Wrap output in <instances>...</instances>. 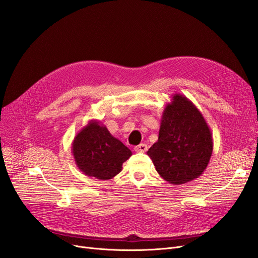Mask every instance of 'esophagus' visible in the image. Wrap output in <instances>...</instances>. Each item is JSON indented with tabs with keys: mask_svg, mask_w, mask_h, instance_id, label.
<instances>
[{
	"mask_svg": "<svg viewBox=\"0 0 258 258\" xmlns=\"http://www.w3.org/2000/svg\"><path fill=\"white\" fill-rule=\"evenodd\" d=\"M135 151L138 152V153H145L147 151V145L144 144V143L139 144L138 146L135 147Z\"/></svg>",
	"mask_w": 258,
	"mask_h": 258,
	"instance_id": "obj_1",
	"label": "esophagus"
}]
</instances>
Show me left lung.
<instances>
[{
	"instance_id": "obj_1",
	"label": "left lung",
	"mask_w": 258,
	"mask_h": 258,
	"mask_svg": "<svg viewBox=\"0 0 258 258\" xmlns=\"http://www.w3.org/2000/svg\"><path fill=\"white\" fill-rule=\"evenodd\" d=\"M163 108L158 141L148 150L159 175L173 185L199 177L207 169L213 152L208 123L189 99L174 93Z\"/></svg>"
}]
</instances>
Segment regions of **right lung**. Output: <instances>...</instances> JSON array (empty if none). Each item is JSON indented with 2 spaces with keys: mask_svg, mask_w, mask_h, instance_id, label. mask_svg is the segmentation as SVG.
Wrapping results in <instances>:
<instances>
[{
  "mask_svg": "<svg viewBox=\"0 0 258 258\" xmlns=\"http://www.w3.org/2000/svg\"><path fill=\"white\" fill-rule=\"evenodd\" d=\"M72 154L77 168L87 176L110 179L122 170L131 151L113 137L104 124L91 119L76 135L72 142Z\"/></svg>",
  "mask_w": 258,
  "mask_h": 258,
  "instance_id": "1",
  "label": "right lung"
}]
</instances>
